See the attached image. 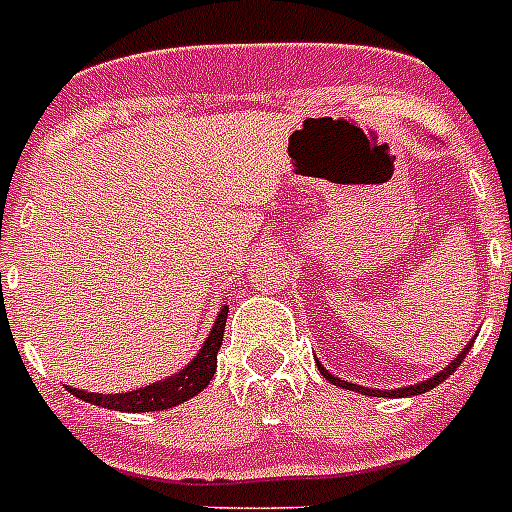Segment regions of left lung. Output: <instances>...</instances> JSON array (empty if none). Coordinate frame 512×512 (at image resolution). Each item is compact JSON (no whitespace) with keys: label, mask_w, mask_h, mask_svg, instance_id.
Here are the masks:
<instances>
[{"label":"left lung","mask_w":512,"mask_h":512,"mask_svg":"<svg viewBox=\"0 0 512 512\" xmlns=\"http://www.w3.org/2000/svg\"><path fill=\"white\" fill-rule=\"evenodd\" d=\"M473 344V342H471ZM471 344H465L463 352H460L455 360H452L447 368H442L439 373H434L431 378H426V381H421V384H410V386H402V389H368V386H360V384H350V381H342V378H336L334 373H328L326 368H323L321 363H318V371L323 373V378H328L331 384L336 386H342V389H352V392H360V394H371V397H376V394H384V397H415V394H423V392H429V389H434V386H439L447 376H452L455 373V368H458L460 363H463V357L471 352Z\"/></svg>","instance_id":"obj_1"}]
</instances>
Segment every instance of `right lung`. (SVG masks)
Returning <instances> with one entry per match:
<instances>
[{"label":"right lung","instance_id":"1","mask_svg":"<svg viewBox=\"0 0 512 512\" xmlns=\"http://www.w3.org/2000/svg\"><path fill=\"white\" fill-rule=\"evenodd\" d=\"M226 318L228 305H223L218 310V315H215L213 328H210V334H207V339L202 342L197 355L191 357L181 371L170 373V376H165L162 381H155V384L141 386V389L123 394L83 392V389H73V386H68V389L76 394L78 400L107 407V410H120V413H152V410H168V407L181 405V402L197 397V394L213 381L215 368H218V350L220 344H223Z\"/></svg>","mask_w":512,"mask_h":512}]
</instances>
